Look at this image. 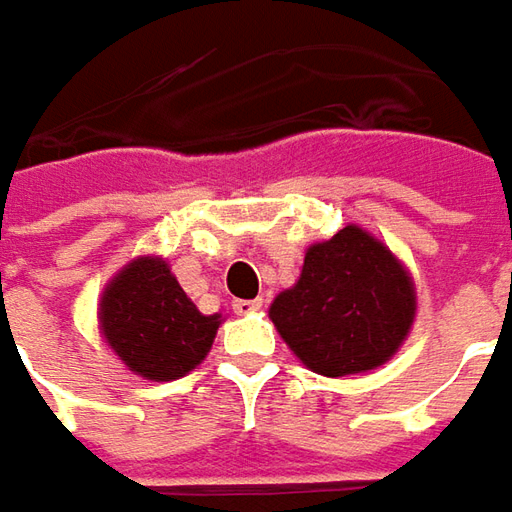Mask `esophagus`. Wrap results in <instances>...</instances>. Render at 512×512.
<instances>
[{
  "mask_svg": "<svg viewBox=\"0 0 512 512\" xmlns=\"http://www.w3.org/2000/svg\"><path fill=\"white\" fill-rule=\"evenodd\" d=\"M232 308H235V314H255L263 308V300L257 297V300H235L232 302Z\"/></svg>",
  "mask_w": 512,
  "mask_h": 512,
  "instance_id": "34e87169",
  "label": "esophagus"
}]
</instances>
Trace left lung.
I'll list each match as a JSON object with an SVG mask.
<instances>
[{"label":"left lung","instance_id":"obj_1","mask_svg":"<svg viewBox=\"0 0 512 512\" xmlns=\"http://www.w3.org/2000/svg\"><path fill=\"white\" fill-rule=\"evenodd\" d=\"M271 322L308 370L367 373L401 347L415 319V288L387 246L344 227L305 255L300 280L271 302Z\"/></svg>","mask_w":512,"mask_h":512}]
</instances>
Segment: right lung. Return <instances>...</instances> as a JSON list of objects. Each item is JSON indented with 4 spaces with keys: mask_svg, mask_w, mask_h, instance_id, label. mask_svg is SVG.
Returning <instances> with one entry per match:
<instances>
[{
    "mask_svg": "<svg viewBox=\"0 0 512 512\" xmlns=\"http://www.w3.org/2000/svg\"><path fill=\"white\" fill-rule=\"evenodd\" d=\"M100 325L128 370L173 381L210 353L221 316L201 314L165 260L139 257L103 291Z\"/></svg>",
    "mask_w": 512,
    "mask_h": 512,
    "instance_id": "1",
    "label": "right lung"
}]
</instances>
